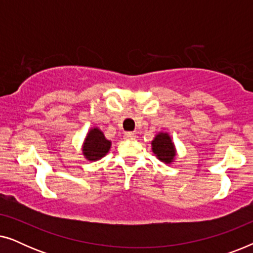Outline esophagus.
Returning a JSON list of instances; mask_svg holds the SVG:
<instances>
[{
    "label": "esophagus",
    "instance_id": "34e87169",
    "mask_svg": "<svg viewBox=\"0 0 253 253\" xmlns=\"http://www.w3.org/2000/svg\"><path fill=\"white\" fill-rule=\"evenodd\" d=\"M134 138H136V136H134L133 132H126V133H124V139L130 140V139H134Z\"/></svg>",
    "mask_w": 253,
    "mask_h": 253
}]
</instances>
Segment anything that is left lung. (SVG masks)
Instances as JSON below:
<instances>
[{
  "instance_id": "1",
  "label": "left lung",
  "mask_w": 253,
  "mask_h": 253,
  "mask_svg": "<svg viewBox=\"0 0 253 253\" xmlns=\"http://www.w3.org/2000/svg\"><path fill=\"white\" fill-rule=\"evenodd\" d=\"M152 147H153L154 154H157L159 160L166 162V164H170L175 157L174 145L167 133H159L155 139L152 141Z\"/></svg>"
}]
</instances>
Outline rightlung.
Returning a JSON list of instances; mask_svg holds the SVG:
<instances>
[{
	"instance_id": "1",
	"label": "right lung",
	"mask_w": 253,
	"mask_h": 253,
	"mask_svg": "<svg viewBox=\"0 0 253 253\" xmlns=\"http://www.w3.org/2000/svg\"><path fill=\"white\" fill-rule=\"evenodd\" d=\"M109 148L110 141L106 139L101 131L99 129H92L86 138L83 152L87 160L95 161L106 155Z\"/></svg>"
}]
</instances>
